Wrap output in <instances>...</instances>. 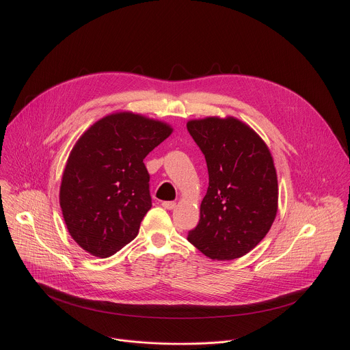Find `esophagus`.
<instances>
[{
  "label": "esophagus",
  "mask_w": 350,
  "mask_h": 350,
  "mask_svg": "<svg viewBox=\"0 0 350 350\" xmlns=\"http://www.w3.org/2000/svg\"><path fill=\"white\" fill-rule=\"evenodd\" d=\"M162 206H163L165 209H167V211H172V209H174L176 202H173V201H165V202H162Z\"/></svg>",
  "instance_id": "34e87169"
}]
</instances>
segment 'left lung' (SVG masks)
<instances>
[{
  "label": "left lung",
  "mask_w": 350,
  "mask_h": 350,
  "mask_svg": "<svg viewBox=\"0 0 350 350\" xmlns=\"http://www.w3.org/2000/svg\"><path fill=\"white\" fill-rule=\"evenodd\" d=\"M206 159L209 187L188 241L213 260L246 255L266 237L278 208V183L265 141L235 118L189 120Z\"/></svg>",
  "instance_id": "8db88e82"
}]
</instances>
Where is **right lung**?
Returning <instances> with one entry per match:
<instances>
[{
    "label": "right lung",
    "mask_w": 350,
    "mask_h": 350,
    "mask_svg": "<svg viewBox=\"0 0 350 350\" xmlns=\"http://www.w3.org/2000/svg\"><path fill=\"white\" fill-rule=\"evenodd\" d=\"M173 129L159 120L118 112L95 122L66 162L59 204L72 238L98 258L131 242L152 206L145 157Z\"/></svg>",
    "instance_id": "add662e5"
}]
</instances>
